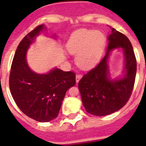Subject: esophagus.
I'll list each match as a JSON object with an SVG mask.
<instances>
[{
	"label": "esophagus",
	"instance_id": "obj_1",
	"mask_svg": "<svg viewBox=\"0 0 146 146\" xmlns=\"http://www.w3.org/2000/svg\"><path fill=\"white\" fill-rule=\"evenodd\" d=\"M82 74H76V82H79V81L80 80V79L82 78Z\"/></svg>",
	"mask_w": 146,
	"mask_h": 146
}]
</instances>
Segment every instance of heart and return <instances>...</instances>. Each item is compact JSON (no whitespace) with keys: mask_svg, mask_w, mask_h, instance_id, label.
Instances as JSON below:
<instances>
[{"mask_svg":"<svg viewBox=\"0 0 146 146\" xmlns=\"http://www.w3.org/2000/svg\"><path fill=\"white\" fill-rule=\"evenodd\" d=\"M105 44V36L99 31H76L70 37L66 48L76 54V63L83 69L92 68L99 61Z\"/></svg>","mask_w":146,"mask_h":146,"instance_id":"heart-1","label":"heart"}]
</instances>
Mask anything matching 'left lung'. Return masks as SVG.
Masks as SVG:
<instances>
[{"label":"left lung","mask_w":146,"mask_h":146,"mask_svg":"<svg viewBox=\"0 0 146 146\" xmlns=\"http://www.w3.org/2000/svg\"><path fill=\"white\" fill-rule=\"evenodd\" d=\"M108 42L106 55L79 82L83 106L95 116L108 115L122 108L131 96L136 79V59L129 38L112 28ZM117 47L124 49L126 74L122 79L112 81L108 77L107 59L110 51Z\"/></svg>","instance_id":"1"}]
</instances>
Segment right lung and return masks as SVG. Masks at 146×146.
Returning <instances> with one entry per match:
<instances>
[{
  "instance_id": "right-lung-1",
  "label": "right lung",
  "mask_w": 146,
  "mask_h": 146,
  "mask_svg": "<svg viewBox=\"0 0 146 146\" xmlns=\"http://www.w3.org/2000/svg\"><path fill=\"white\" fill-rule=\"evenodd\" d=\"M43 29V25L35 27L18 45L11 65L9 86L16 104L26 116L38 122H48L58 116L66 91L75 86L76 74L59 69H54L48 74H38L29 69L26 51Z\"/></svg>"
}]
</instances>
